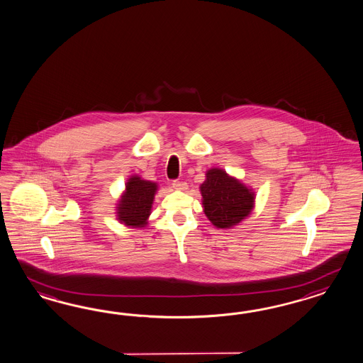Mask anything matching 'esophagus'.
Instances as JSON below:
<instances>
[{
	"mask_svg": "<svg viewBox=\"0 0 363 363\" xmlns=\"http://www.w3.org/2000/svg\"><path fill=\"white\" fill-rule=\"evenodd\" d=\"M173 189L176 190H186L187 184L186 182H182V181H173Z\"/></svg>",
	"mask_w": 363,
	"mask_h": 363,
	"instance_id": "34e87169",
	"label": "esophagus"
}]
</instances>
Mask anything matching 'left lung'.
<instances>
[{"mask_svg": "<svg viewBox=\"0 0 363 363\" xmlns=\"http://www.w3.org/2000/svg\"><path fill=\"white\" fill-rule=\"evenodd\" d=\"M202 207L216 228H233L252 213L255 191L220 167H211L199 186Z\"/></svg>", "mask_w": 363, "mask_h": 363, "instance_id": "obj_1", "label": "left lung"}]
</instances>
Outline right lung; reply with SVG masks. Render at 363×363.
<instances>
[{"label":"right lung","instance_id":"1","mask_svg":"<svg viewBox=\"0 0 363 363\" xmlns=\"http://www.w3.org/2000/svg\"><path fill=\"white\" fill-rule=\"evenodd\" d=\"M157 190V182L144 179L138 174L129 177L125 190L116 203V219L118 222L132 228L147 227Z\"/></svg>","mask_w":363,"mask_h":363}]
</instances>
